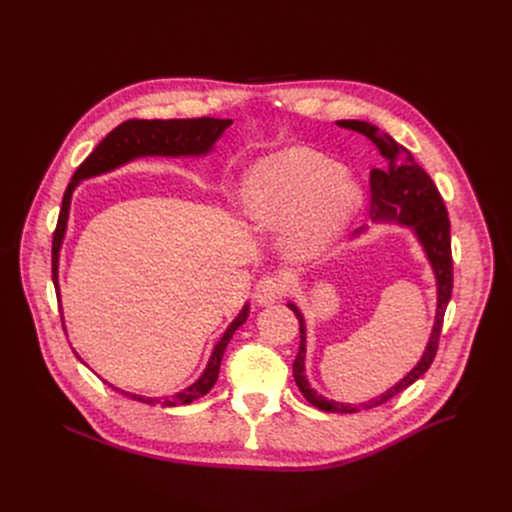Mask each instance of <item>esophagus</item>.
Here are the masks:
<instances>
[{
  "label": "esophagus",
  "mask_w": 512,
  "mask_h": 512,
  "mask_svg": "<svg viewBox=\"0 0 512 512\" xmlns=\"http://www.w3.org/2000/svg\"><path fill=\"white\" fill-rule=\"evenodd\" d=\"M287 294V283L281 275L277 273H269L263 275L257 285H255V300L259 306H267L273 304L277 300H281Z\"/></svg>",
  "instance_id": "34e87169"
}]
</instances>
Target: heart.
<instances>
[{"mask_svg": "<svg viewBox=\"0 0 512 512\" xmlns=\"http://www.w3.org/2000/svg\"><path fill=\"white\" fill-rule=\"evenodd\" d=\"M241 204L265 231L285 229L291 255L324 253L358 204V190L338 166L308 148H285L261 158L247 174Z\"/></svg>", "mask_w": 512, "mask_h": 512, "instance_id": "obj_1", "label": "heart"}]
</instances>
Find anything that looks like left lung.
Instances as JSON below:
<instances>
[{"instance_id":"obj_1","label":"left lung","mask_w":512,"mask_h":512,"mask_svg":"<svg viewBox=\"0 0 512 512\" xmlns=\"http://www.w3.org/2000/svg\"><path fill=\"white\" fill-rule=\"evenodd\" d=\"M340 127L358 131L367 135L383 156V166L371 170V192H373V204H371V216L375 221H399L401 225H407L415 231L417 239L421 241L427 259L435 271L437 279V314L433 332L429 338V344L417 362V367L395 387H391L381 397L362 403V405H344L338 401H328L322 395H318L306 375H304V358H306V324L302 312L294 306L287 304L289 310L298 316L300 322V350L294 360V379L300 387L302 395L318 409L330 411V413H356L362 407H377L391 397L405 391L409 385H413L419 377L427 373L431 362L437 354V344H440V334L444 326L446 308L452 298L454 287V263H452V237H450V218L444 204V198L429 178V174L413 160L411 152L397 143L389 133L381 131L379 127L356 121V119H342L336 121Z\"/></svg>"}]
</instances>
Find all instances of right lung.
I'll list each match as a JSON object with an SVG mask.
<instances>
[{
    "label": "right lung",
    "instance_id": "add662e5",
    "mask_svg": "<svg viewBox=\"0 0 512 512\" xmlns=\"http://www.w3.org/2000/svg\"><path fill=\"white\" fill-rule=\"evenodd\" d=\"M231 119H214V117H196V119H127L121 125H117L113 131L105 135V139L97 145V148L87 156V160L77 168L75 176L68 182L64 196H62V206L58 214V223L52 235V281L56 287V296H58V251L64 239L66 231V221H68V208H70V196L75 186L91 176L109 172L129 160H135L139 156H200L210 152L214 141L221 137V133L231 125ZM249 306L243 308V312L233 320V324L227 328L223 338L216 342L212 356L206 364V369L202 377L190 385L188 389L176 393L170 401L168 399H152V397H141L133 393H125L121 389H111L119 391L125 397H131L141 403H164L168 407L174 405H186L192 403L196 397L206 395L212 385L218 379V369H221V360L223 352L233 338L235 330L247 320Z\"/></svg>",
    "mask_w": 512,
    "mask_h": 512
}]
</instances>
